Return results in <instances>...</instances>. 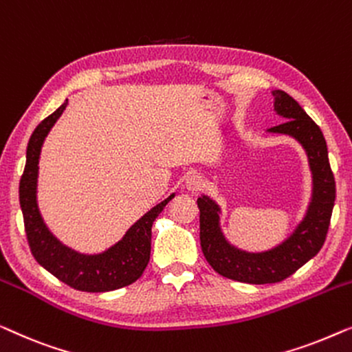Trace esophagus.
Here are the masks:
<instances>
[{
    "instance_id": "esophagus-1",
    "label": "esophagus",
    "mask_w": 352,
    "mask_h": 352,
    "mask_svg": "<svg viewBox=\"0 0 352 352\" xmlns=\"http://www.w3.org/2000/svg\"><path fill=\"white\" fill-rule=\"evenodd\" d=\"M186 188L190 191H199L204 188V180H202L201 175L192 174L186 178Z\"/></svg>"
}]
</instances>
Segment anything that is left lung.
<instances>
[{"label": "left lung", "instance_id": "left-lung-1", "mask_svg": "<svg viewBox=\"0 0 352 352\" xmlns=\"http://www.w3.org/2000/svg\"><path fill=\"white\" fill-rule=\"evenodd\" d=\"M274 110L285 122L270 132L295 137L308 153L313 172V199L303 221L289 239L268 252L249 254L225 241L219 226V206L207 196L197 197L199 237L206 260L217 273L247 284H274L292 276L322 249L335 204V177L330 169L329 151L320 127L284 91H274Z\"/></svg>", "mask_w": 352, "mask_h": 352}]
</instances>
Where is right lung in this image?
I'll list each match as a JSON object with an SVG mask.
<instances>
[{
	"mask_svg": "<svg viewBox=\"0 0 352 352\" xmlns=\"http://www.w3.org/2000/svg\"><path fill=\"white\" fill-rule=\"evenodd\" d=\"M67 100L34 129L27 146L25 169L19 185V199L30 250L34 260L63 284L81 292H110L135 282L143 274L151 252V226L170 195L133 223L124 237L98 255H81L62 245L44 225L36 204L39 153L44 138L67 108Z\"/></svg>",
	"mask_w": 352,
	"mask_h": 352,
	"instance_id": "add662e5",
	"label": "right lung"
}]
</instances>
